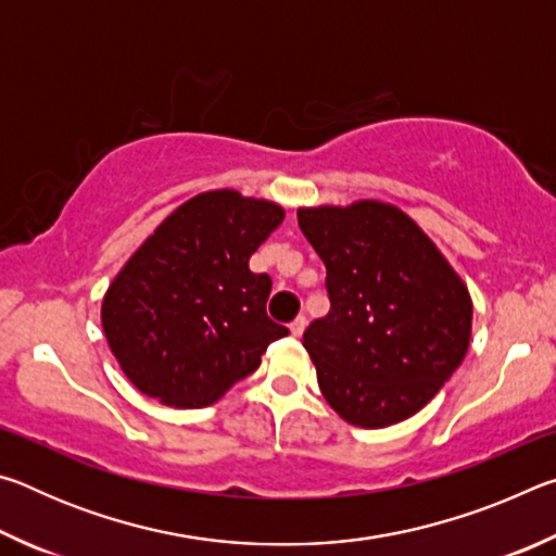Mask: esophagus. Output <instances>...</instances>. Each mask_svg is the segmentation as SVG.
Wrapping results in <instances>:
<instances>
[{
    "label": "esophagus",
    "mask_w": 556,
    "mask_h": 556,
    "mask_svg": "<svg viewBox=\"0 0 556 556\" xmlns=\"http://www.w3.org/2000/svg\"><path fill=\"white\" fill-rule=\"evenodd\" d=\"M289 331H291V336H296V338L304 333L306 331V316H296L294 321L289 324Z\"/></svg>",
    "instance_id": "1"
}]
</instances>
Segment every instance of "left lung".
<instances>
[{
    "label": "left lung",
    "instance_id": "left-lung-1",
    "mask_svg": "<svg viewBox=\"0 0 556 556\" xmlns=\"http://www.w3.org/2000/svg\"><path fill=\"white\" fill-rule=\"evenodd\" d=\"M326 265L331 312L304 331L318 388L345 421L382 429L417 414L464 361L473 304L407 213L380 201L299 208Z\"/></svg>",
    "mask_w": 556,
    "mask_h": 556
}]
</instances>
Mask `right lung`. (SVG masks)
<instances>
[{"mask_svg": "<svg viewBox=\"0 0 556 556\" xmlns=\"http://www.w3.org/2000/svg\"><path fill=\"white\" fill-rule=\"evenodd\" d=\"M281 205L220 188L149 235L102 299V331L129 382L168 407H205L255 372L289 331L267 316L271 279L250 257Z\"/></svg>", "mask_w": 556, "mask_h": 556, "instance_id": "obj_1", "label": "right lung"}]
</instances>
